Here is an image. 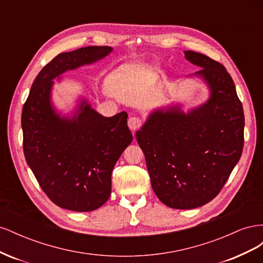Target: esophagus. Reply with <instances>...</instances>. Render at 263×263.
Wrapping results in <instances>:
<instances>
[{"label":"esophagus","mask_w":263,"mask_h":263,"mask_svg":"<svg viewBox=\"0 0 263 263\" xmlns=\"http://www.w3.org/2000/svg\"><path fill=\"white\" fill-rule=\"evenodd\" d=\"M142 125V121L139 118V117H130L128 119V127L130 128L132 132H136L138 130L140 127Z\"/></svg>","instance_id":"1"}]
</instances>
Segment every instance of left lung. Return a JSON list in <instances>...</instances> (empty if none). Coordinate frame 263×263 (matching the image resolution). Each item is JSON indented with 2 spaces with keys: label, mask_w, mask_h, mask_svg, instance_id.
<instances>
[{
  "label": "left lung",
  "mask_w": 263,
  "mask_h": 263,
  "mask_svg": "<svg viewBox=\"0 0 263 263\" xmlns=\"http://www.w3.org/2000/svg\"><path fill=\"white\" fill-rule=\"evenodd\" d=\"M184 57L202 68L190 77L202 79L209 86V100L187 113L178 104L157 108L136 133L154 192L177 210L211 202L243 148L245 115L232 77L203 53L187 50Z\"/></svg>",
  "instance_id": "1"
}]
</instances>
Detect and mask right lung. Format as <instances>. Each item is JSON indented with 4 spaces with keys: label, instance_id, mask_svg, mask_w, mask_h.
I'll return each mask as SVG.
<instances>
[{
    "label": "right lung",
    "instance_id": "obj_1",
    "mask_svg": "<svg viewBox=\"0 0 263 263\" xmlns=\"http://www.w3.org/2000/svg\"><path fill=\"white\" fill-rule=\"evenodd\" d=\"M89 46L59 53L30 87L22 112L26 162L39 185L59 208L91 212L104 204L112 190L115 163L133 141L127 113L105 117L81 98L71 115H61L51 100L53 80L67 71L91 65L112 52Z\"/></svg>",
    "mask_w": 263,
    "mask_h": 263
}]
</instances>
